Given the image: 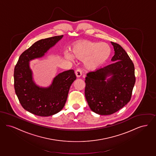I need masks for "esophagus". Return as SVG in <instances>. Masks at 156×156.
<instances>
[{"label":"esophagus","mask_w":156,"mask_h":156,"mask_svg":"<svg viewBox=\"0 0 156 156\" xmlns=\"http://www.w3.org/2000/svg\"><path fill=\"white\" fill-rule=\"evenodd\" d=\"M75 74L77 77H80L82 75V71H81V69H80V68L77 69V70L75 71Z\"/></svg>","instance_id":"1"}]
</instances>
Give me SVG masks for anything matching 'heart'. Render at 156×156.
Listing matches in <instances>:
<instances>
[{"mask_svg":"<svg viewBox=\"0 0 156 156\" xmlns=\"http://www.w3.org/2000/svg\"><path fill=\"white\" fill-rule=\"evenodd\" d=\"M111 54V48L104 42L85 41L75 45L71 54L66 52L65 56L69 60L73 57L79 60H84L86 67L89 69H94L102 64L108 58Z\"/></svg>","mask_w":156,"mask_h":156,"instance_id":"b5f03b06","label":"heart"}]
</instances>
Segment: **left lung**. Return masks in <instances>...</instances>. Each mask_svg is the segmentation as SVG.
<instances>
[{
    "label": "left lung",
    "mask_w": 156,
    "mask_h": 156,
    "mask_svg": "<svg viewBox=\"0 0 156 156\" xmlns=\"http://www.w3.org/2000/svg\"><path fill=\"white\" fill-rule=\"evenodd\" d=\"M115 55L114 63L90 72L86 77L85 97L90 109L96 114L111 115L130 100L135 83L133 62L123 48L111 42ZM112 77L106 82L107 76Z\"/></svg>",
    "instance_id": "obj_1"
}]
</instances>
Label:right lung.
Listing matches in <instances>:
<instances>
[{
    "label": "right lung",
    "mask_w": 156,
    "mask_h": 156,
    "mask_svg": "<svg viewBox=\"0 0 156 156\" xmlns=\"http://www.w3.org/2000/svg\"><path fill=\"white\" fill-rule=\"evenodd\" d=\"M58 35L37 41L19 57L14 71L16 94L23 108L34 115H54L63 108L72 83L76 79L73 70H69L55 77L48 88H40L33 81L29 61L44 56L50 48L61 40Z\"/></svg>",
    "instance_id": "obj_1"
}]
</instances>
